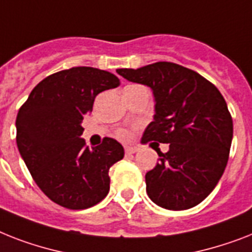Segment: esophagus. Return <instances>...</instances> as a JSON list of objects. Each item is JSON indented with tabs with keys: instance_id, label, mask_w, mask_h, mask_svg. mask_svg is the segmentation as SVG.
Here are the masks:
<instances>
[{
	"instance_id": "esophagus-1",
	"label": "esophagus",
	"mask_w": 252,
	"mask_h": 252,
	"mask_svg": "<svg viewBox=\"0 0 252 252\" xmlns=\"http://www.w3.org/2000/svg\"><path fill=\"white\" fill-rule=\"evenodd\" d=\"M124 150H126V154H134V153H137V151H138V147H136V146H126V147H124Z\"/></svg>"
}]
</instances>
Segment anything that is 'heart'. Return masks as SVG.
<instances>
[{"mask_svg": "<svg viewBox=\"0 0 252 252\" xmlns=\"http://www.w3.org/2000/svg\"><path fill=\"white\" fill-rule=\"evenodd\" d=\"M118 134H119L120 138H126V137L129 136V134H128V132H126V130H124V129L119 130V133H118Z\"/></svg>", "mask_w": 252, "mask_h": 252, "instance_id": "heart-1", "label": "heart"}]
</instances>
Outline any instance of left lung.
Instances as JSON below:
<instances>
[{"label":"left lung","instance_id":"left-lung-1","mask_svg":"<svg viewBox=\"0 0 252 252\" xmlns=\"http://www.w3.org/2000/svg\"><path fill=\"white\" fill-rule=\"evenodd\" d=\"M116 72L154 94V120L142 144H169L165 154L157 151L159 163L145 176L149 198L173 211L199 204L221 179L232 145L233 120L221 93L198 72L171 62Z\"/></svg>","mask_w":252,"mask_h":252}]
</instances>
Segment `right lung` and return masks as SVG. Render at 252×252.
I'll return each instance as SVG.
<instances>
[{"instance_id":"1","label":"right lung","mask_w":252,"mask_h":252,"mask_svg":"<svg viewBox=\"0 0 252 252\" xmlns=\"http://www.w3.org/2000/svg\"><path fill=\"white\" fill-rule=\"evenodd\" d=\"M120 85L111 72L93 67L63 69L33 88L16 116V145L48 198L69 210L99 203L110 190L108 171L124 157L114 138L89 149L81 138L84 115L101 92Z\"/></svg>"}]
</instances>
